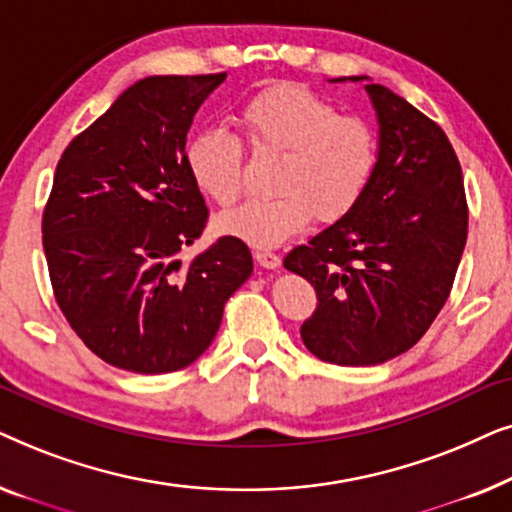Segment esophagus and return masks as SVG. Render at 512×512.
<instances>
[{
  "mask_svg": "<svg viewBox=\"0 0 512 512\" xmlns=\"http://www.w3.org/2000/svg\"><path fill=\"white\" fill-rule=\"evenodd\" d=\"M254 258L261 268H268V270H277L279 265H282V258H279V254H275V251H268V249L256 251Z\"/></svg>",
  "mask_w": 512,
  "mask_h": 512,
  "instance_id": "1",
  "label": "esophagus"
}]
</instances>
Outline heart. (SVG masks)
Masks as SVG:
<instances>
[{
    "label": "heart",
    "instance_id": "1",
    "mask_svg": "<svg viewBox=\"0 0 512 512\" xmlns=\"http://www.w3.org/2000/svg\"><path fill=\"white\" fill-rule=\"evenodd\" d=\"M240 125L256 156H282L270 200H249L219 216L216 230L258 249L279 247L312 219L335 223L359 205L375 174L377 137L359 116L296 83L265 88L240 109ZM195 186L219 207L242 193V139L205 130L186 146Z\"/></svg>",
    "mask_w": 512,
    "mask_h": 512
}]
</instances>
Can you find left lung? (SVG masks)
Masks as SVG:
<instances>
[{"mask_svg":"<svg viewBox=\"0 0 512 512\" xmlns=\"http://www.w3.org/2000/svg\"><path fill=\"white\" fill-rule=\"evenodd\" d=\"M366 90L380 121L373 179L352 212L284 258L317 291L300 338L335 366H377L415 347L450 296L468 235L443 128L380 83Z\"/></svg>","mask_w":512,"mask_h":512,"instance_id":"obj_1","label":"left lung"}]
</instances>
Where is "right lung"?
I'll return each mask as SVG.
<instances>
[{"instance_id": "obj_1", "label": "right lung", "mask_w": 512, "mask_h": 512, "mask_svg": "<svg viewBox=\"0 0 512 512\" xmlns=\"http://www.w3.org/2000/svg\"><path fill=\"white\" fill-rule=\"evenodd\" d=\"M221 74L146 76L76 135L55 167L41 235L55 303L90 352L142 375L212 345L254 261L237 237L181 265L207 205L186 165L195 111Z\"/></svg>"}]
</instances>
